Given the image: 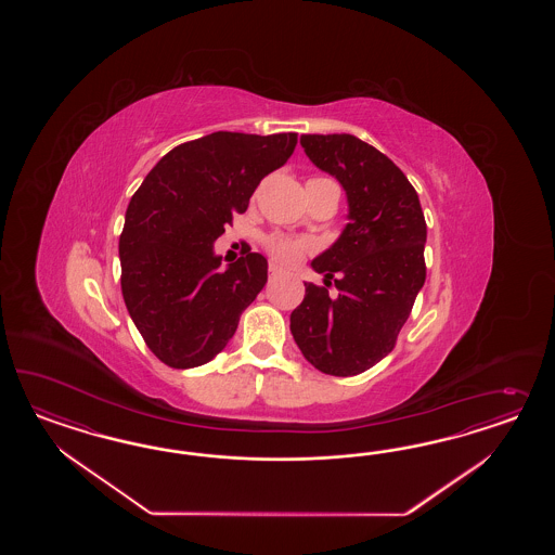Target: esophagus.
Here are the masks:
<instances>
[{
	"mask_svg": "<svg viewBox=\"0 0 555 555\" xmlns=\"http://www.w3.org/2000/svg\"><path fill=\"white\" fill-rule=\"evenodd\" d=\"M279 276H283V270L279 269V267H276V264H270V267H269L270 281H274V279H279Z\"/></svg>",
	"mask_w": 555,
	"mask_h": 555,
	"instance_id": "34e87169",
	"label": "esophagus"
}]
</instances>
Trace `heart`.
Returning <instances> with one entry per match:
<instances>
[{"instance_id":"obj_1","label":"heart","mask_w":555,"mask_h":555,"mask_svg":"<svg viewBox=\"0 0 555 555\" xmlns=\"http://www.w3.org/2000/svg\"><path fill=\"white\" fill-rule=\"evenodd\" d=\"M313 181H323V179H313ZM262 248H264V253L269 254L270 260L281 267H295L305 254L311 253L309 242L293 237V235L281 234V232L264 235Z\"/></svg>"}]
</instances>
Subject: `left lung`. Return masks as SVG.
Wrapping results in <instances>:
<instances>
[{
  "instance_id": "8db88e82",
  "label": "left lung",
  "mask_w": 555,
  "mask_h": 555,
  "mask_svg": "<svg viewBox=\"0 0 555 555\" xmlns=\"http://www.w3.org/2000/svg\"><path fill=\"white\" fill-rule=\"evenodd\" d=\"M301 146L346 189L350 223L311 262L325 274V286L305 283V299L291 313V334L315 369L353 376L397 346L425 283L427 223L403 170L364 140L305 134Z\"/></svg>"
}]
</instances>
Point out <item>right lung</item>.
<instances>
[{"mask_svg":"<svg viewBox=\"0 0 555 555\" xmlns=\"http://www.w3.org/2000/svg\"><path fill=\"white\" fill-rule=\"evenodd\" d=\"M295 146V132L203 135L165 154L132 195L119 235L121 295L149 350L170 369L216 358L267 285L262 254L248 246L221 269L214 242Z\"/></svg>","mask_w":555,"mask_h":555,"instance_id":"1","label":"right lung"}]
</instances>
